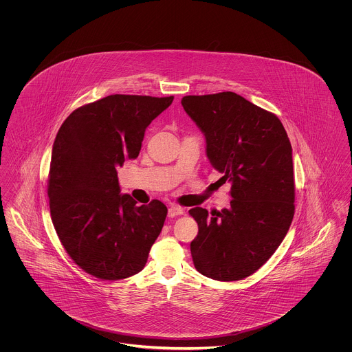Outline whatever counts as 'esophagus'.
<instances>
[{"instance_id":"obj_1","label":"esophagus","mask_w":352,"mask_h":352,"mask_svg":"<svg viewBox=\"0 0 352 352\" xmlns=\"http://www.w3.org/2000/svg\"><path fill=\"white\" fill-rule=\"evenodd\" d=\"M184 208H182L181 206H177V204H173L170 206L168 208V215L170 218H174V217H178V215H184Z\"/></svg>"}]
</instances>
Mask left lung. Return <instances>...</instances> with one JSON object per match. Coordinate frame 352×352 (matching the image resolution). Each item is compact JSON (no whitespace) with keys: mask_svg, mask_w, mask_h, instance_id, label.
Here are the masks:
<instances>
[{"mask_svg":"<svg viewBox=\"0 0 352 352\" xmlns=\"http://www.w3.org/2000/svg\"><path fill=\"white\" fill-rule=\"evenodd\" d=\"M182 105L206 135L211 166L232 184L228 208L188 211L199 227L192 261L206 277L239 281L268 261L292 224V145L280 118L234 92L190 95Z\"/></svg>","mask_w":352,"mask_h":352,"instance_id":"obj_1","label":"left lung"}]
</instances>
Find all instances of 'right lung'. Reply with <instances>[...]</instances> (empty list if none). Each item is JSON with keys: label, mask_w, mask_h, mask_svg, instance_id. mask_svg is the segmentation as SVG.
<instances>
[{"label": "right lung", "mask_w": 352, "mask_h": 352, "mask_svg": "<svg viewBox=\"0 0 352 352\" xmlns=\"http://www.w3.org/2000/svg\"><path fill=\"white\" fill-rule=\"evenodd\" d=\"M174 96L111 95L75 109L59 128L47 179L50 214L72 261L100 280L141 272L168 207L120 194L118 166L135 160L144 134Z\"/></svg>", "instance_id": "right-lung-1"}]
</instances>
